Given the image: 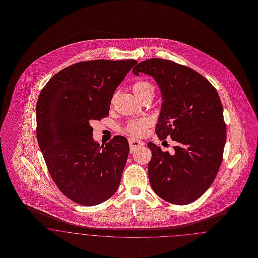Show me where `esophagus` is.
Returning a JSON list of instances; mask_svg holds the SVG:
<instances>
[{"instance_id": "1", "label": "esophagus", "mask_w": 258, "mask_h": 258, "mask_svg": "<svg viewBox=\"0 0 258 258\" xmlns=\"http://www.w3.org/2000/svg\"><path fill=\"white\" fill-rule=\"evenodd\" d=\"M128 144H130V148H131V152L132 153L143 146V142L135 140V139H130L128 140Z\"/></svg>"}]
</instances>
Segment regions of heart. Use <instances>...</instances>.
Instances as JSON below:
<instances>
[{
    "label": "heart",
    "instance_id": "obj_1",
    "mask_svg": "<svg viewBox=\"0 0 258 258\" xmlns=\"http://www.w3.org/2000/svg\"><path fill=\"white\" fill-rule=\"evenodd\" d=\"M133 91L136 96L143 102L147 99H152L154 96V86L147 80H139L133 84ZM149 119L143 120H130L124 126V132L132 137H141L149 126Z\"/></svg>",
    "mask_w": 258,
    "mask_h": 258
}]
</instances>
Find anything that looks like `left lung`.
I'll return each instance as SVG.
<instances>
[{"mask_svg":"<svg viewBox=\"0 0 258 258\" xmlns=\"http://www.w3.org/2000/svg\"><path fill=\"white\" fill-rule=\"evenodd\" d=\"M133 72L148 74L157 82L163 101L156 135L160 141L171 138L179 143L172 155L147 144L152 154L150 185L163 200L190 204L209 189L223 161L227 130L219 94L198 72L171 60L150 58Z\"/></svg>","mask_w":258,"mask_h":258,"instance_id":"8db88e82","label":"left lung"}]
</instances>
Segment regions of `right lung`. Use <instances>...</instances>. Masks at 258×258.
<instances>
[{
	"label": "right lung",
	"mask_w": 258,
	"mask_h": 258,
	"mask_svg": "<svg viewBox=\"0 0 258 258\" xmlns=\"http://www.w3.org/2000/svg\"><path fill=\"white\" fill-rule=\"evenodd\" d=\"M137 60L97 59L70 65L42 88L36 103V137L58 189L82 206H95L116 191L126 163L127 140L105 145L93 140L91 121L109 115L116 87Z\"/></svg>",
	"instance_id": "right-lung-1"
}]
</instances>
